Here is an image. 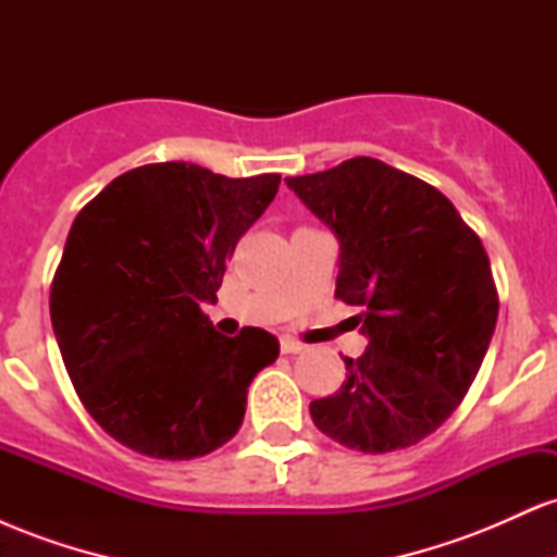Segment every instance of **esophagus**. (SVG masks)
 <instances>
[{
	"label": "esophagus",
	"mask_w": 557,
	"mask_h": 557,
	"mask_svg": "<svg viewBox=\"0 0 557 557\" xmlns=\"http://www.w3.org/2000/svg\"><path fill=\"white\" fill-rule=\"evenodd\" d=\"M280 350H283V354H304L306 345L293 341V337H283V341H280Z\"/></svg>",
	"instance_id": "1"
}]
</instances>
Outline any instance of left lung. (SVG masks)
I'll return each mask as SVG.
<instances>
[{"label": "left lung", "mask_w": 557, "mask_h": 557, "mask_svg": "<svg viewBox=\"0 0 557 557\" xmlns=\"http://www.w3.org/2000/svg\"><path fill=\"white\" fill-rule=\"evenodd\" d=\"M285 183L341 240L335 298L361 306L354 319L369 341L311 419L350 450L417 445L469 393L495 332L482 240L437 188L380 159Z\"/></svg>", "instance_id": "obj_1"}]
</instances>
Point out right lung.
Wrapping results in <instances>:
<instances>
[{
	"mask_svg": "<svg viewBox=\"0 0 557 557\" xmlns=\"http://www.w3.org/2000/svg\"><path fill=\"white\" fill-rule=\"evenodd\" d=\"M277 188L280 175L144 164L75 216L49 296L54 337L96 424L140 456L190 461L225 445L277 359L267 330L225 337L201 311Z\"/></svg>",
	"mask_w": 557,
	"mask_h": 557,
	"instance_id": "right-lung-1",
	"label": "right lung"
}]
</instances>
